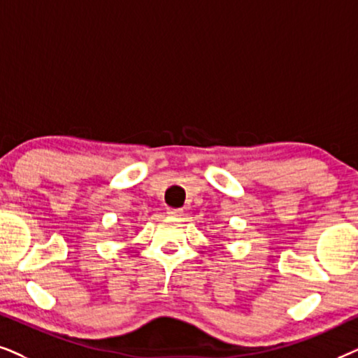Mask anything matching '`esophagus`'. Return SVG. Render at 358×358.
<instances>
[{
  "label": "esophagus",
  "mask_w": 358,
  "mask_h": 358,
  "mask_svg": "<svg viewBox=\"0 0 358 358\" xmlns=\"http://www.w3.org/2000/svg\"><path fill=\"white\" fill-rule=\"evenodd\" d=\"M166 214H169L170 217H182L183 216V211L182 209H166Z\"/></svg>",
  "instance_id": "34e87169"
}]
</instances>
